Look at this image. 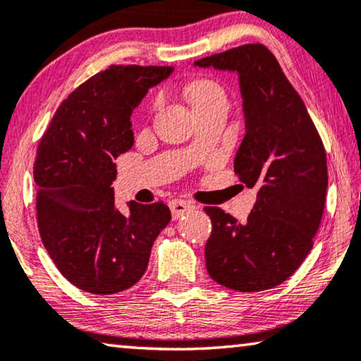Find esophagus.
I'll use <instances>...</instances> for the list:
<instances>
[{
	"label": "esophagus",
	"instance_id": "34e87169",
	"mask_svg": "<svg viewBox=\"0 0 361 361\" xmlns=\"http://www.w3.org/2000/svg\"><path fill=\"white\" fill-rule=\"evenodd\" d=\"M169 207H171V212H172V219H180L182 215L194 209V205H192L190 202L182 200V199H172L169 202Z\"/></svg>",
	"mask_w": 361,
	"mask_h": 361
}]
</instances>
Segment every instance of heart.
Listing matches in <instances>:
<instances>
[{"label":"heart","instance_id":"b5f03b06","mask_svg":"<svg viewBox=\"0 0 361 361\" xmlns=\"http://www.w3.org/2000/svg\"><path fill=\"white\" fill-rule=\"evenodd\" d=\"M185 93L195 111L204 110V108H209L219 102H226L224 87L212 78H197V80L190 82L185 88Z\"/></svg>","mask_w":361,"mask_h":361}]
</instances>
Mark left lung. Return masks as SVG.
Returning <instances> with one entry per match:
<instances>
[{
    "instance_id": "obj_1",
    "label": "left lung",
    "mask_w": 361,
    "mask_h": 361,
    "mask_svg": "<svg viewBox=\"0 0 361 361\" xmlns=\"http://www.w3.org/2000/svg\"><path fill=\"white\" fill-rule=\"evenodd\" d=\"M197 67L236 72L246 135L235 172L256 202L246 224L205 207L212 233L205 245L210 278L240 293L284 283L312 250L327 194V156L302 98L263 44H245L195 61Z\"/></svg>"
}]
</instances>
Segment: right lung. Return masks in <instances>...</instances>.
<instances>
[{
	"label": "right lung",
	"instance_id": "1",
	"mask_svg": "<svg viewBox=\"0 0 361 361\" xmlns=\"http://www.w3.org/2000/svg\"><path fill=\"white\" fill-rule=\"evenodd\" d=\"M172 67L110 66L57 108L37 146L34 182L42 243L63 278L90 294L135 286L157 235L171 220L164 202L115 207L116 157L135 142L131 113Z\"/></svg>",
	"mask_w": 361,
	"mask_h": 361
}]
</instances>
